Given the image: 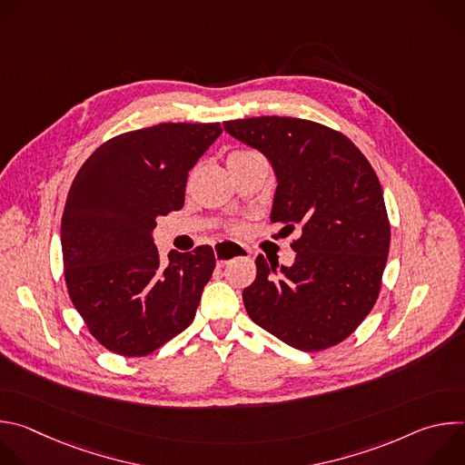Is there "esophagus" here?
<instances>
[{
	"label": "esophagus",
	"mask_w": 465,
	"mask_h": 465,
	"mask_svg": "<svg viewBox=\"0 0 465 465\" xmlns=\"http://www.w3.org/2000/svg\"><path fill=\"white\" fill-rule=\"evenodd\" d=\"M248 253H250L248 248H244L237 242H232V241H224V242L215 244V257H217L219 267H226V264L230 261H233L235 257H244Z\"/></svg>",
	"instance_id": "1"
}]
</instances>
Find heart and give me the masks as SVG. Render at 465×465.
Here are the masks:
<instances>
[{
	"label": "heart",
	"mask_w": 465,
	"mask_h": 465,
	"mask_svg": "<svg viewBox=\"0 0 465 465\" xmlns=\"http://www.w3.org/2000/svg\"><path fill=\"white\" fill-rule=\"evenodd\" d=\"M255 156H261V154H259V153H255V151H250V149H239V151L230 153V156H228V163H232V162H239V160L255 158Z\"/></svg>",
	"instance_id": "b5f03b06"
}]
</instances>
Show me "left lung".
Here are the masks:
<instances>
[{
    "mask_svg": "<svg viewBox=\"0 0 465 465\" xmlns=\"http://www.w3.org/2000/svg\"><path fill=\"white\" fill-rule=\"evenodd\" d=\"M224 130L267 156L278 180L271 221L302 232L291 267L257 255V276L242 291L248 316L296 350L337 346L373 309L388 259L375 171L351 140L314 121L262 115L226 121Z\"/></svg>",
    "mask_w": 465,
    "mask_h": 465,
    "instance_id": "1",
    "label": "left lung"
}]
</instances>
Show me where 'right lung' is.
Instances as JSON below:
<instances>
[{"label": "right lung", "instance_id": "obj_1", "mask_svg": "<svg viewBox=\"0 0 465 465\" xmlns=\"http://www.w3.org/2000/svg\"><path fill=\"white\" fill-rule=\"evenodd\" d=\"M221 123H160L103 143L65 198L60 241L70 298L92 337L123 357H145L194 320L215 269L212 246L169 252L156 221L182 210L193 165Z\"/></svg>", "mask_w": 465, "mask_h": 465}]
</instances>
